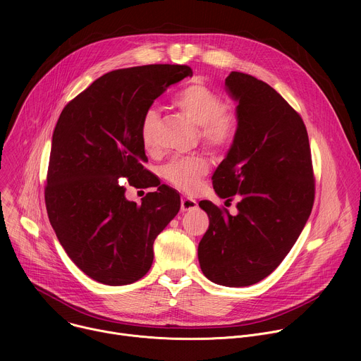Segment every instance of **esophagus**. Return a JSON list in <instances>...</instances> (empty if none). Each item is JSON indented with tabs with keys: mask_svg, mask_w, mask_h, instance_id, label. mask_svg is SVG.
Listing matches in <instances>:
<instances>
[{
	"mask_svg": "<svg viewBox=\"0 0 361 361\" xmlns=\"http://www.w3.org/2000/svg\"><path fill=\"white\" fill-rule=\"evenodd\" d=\"M197 209V201L192 200L191 197H181V212H190V210H194Z\"/></svg>",
	"mask_w": 361,
	"mask_h": 361,
	"instance_id": "34e87169",
	"label": "esophagus"
}]
</instances>
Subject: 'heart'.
<instances>
[{
  "label": "heart",
  "instance_id": "1",
  "mask_svg": "<svg viewBox=\"0 0 361 361\" xmlns=\"http://www.w3.org/2000/svg\"><path fill=\"white\" fill-rule=\"evenodd\" d=\"M173 106L198 126L202 145L214 151L228 148L235 140L240 120L235 111L226 109L223 97L202 82H192L178 90ZM159 113L156 109L144 111L140 121V138L147 151H156ZM210 164L201 156L176 157L163 169L164 178L183 191H194L201 177L209 173Z\"/></svg>",
  "mask_w": 361,
  "mask_h": 361
}]
</instances>
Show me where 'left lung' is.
Listing matches in <instances>:
<instances>
[{"label":"left lung","mask_w":361,"mask_h":361,"mask_svg":"<svg viewBox=\"0 0 361 361\" xmlns=\"http://www.w3.org/2000/svg\"><path fill=\"white\" fill-rule=\"evenodd\" d=\"M226 84L238 101L235 140L216 170L213 187L238 213L200 201L210 226L198 244L204 276L245 287L271 274L310 217L316 180L301 116L267 82L233 71Z\"/></svg>","instance_id":"obj_1"}]
</instances>
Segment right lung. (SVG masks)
Masks as SVG:
<instances>
[{
	"mask_svg": "<svg viewBox=\"0 0 361 361\" xmlns=\"http://www.w3.org/2000/svg\"><path fill=\"white\" fill-rule=\"evenodd\" d=\"M180 64L110 71L73 98L53 133L45 207L70 259L92 280L124 286L142 279L156 237L180 210V195L148 170L140 121L167 87L191 77ZM159 186L141 204L125 185Z\"/></svg>",
	"mask_w": 361,
	"mask_h": 361,
	"instance_id": "obj_1",
	"label": "right lung"
}]
</instances>
